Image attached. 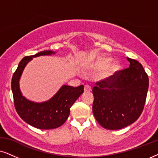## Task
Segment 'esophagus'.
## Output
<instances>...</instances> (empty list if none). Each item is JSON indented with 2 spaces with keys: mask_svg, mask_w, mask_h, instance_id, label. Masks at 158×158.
Segmentation results:
<instances>
[{
  "mask_svg": "<svg viewBox=\"0 0 158 158\" xmlns=\"http://www.w3.org/2000/svg\"><path fill=\"white\" fill-rule=\"evenodd\" d=\"M92 91V88L89 85H85V92H89Z\"/></svg>",
  "mask_w": 158,
  "mask_h": 158,
  "instance_id": "1",
  "label": "esophagus"
}]
</instances>
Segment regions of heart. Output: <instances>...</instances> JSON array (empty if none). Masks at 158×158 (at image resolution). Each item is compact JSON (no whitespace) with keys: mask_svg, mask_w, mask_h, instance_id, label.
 <instances>
[{"mask_svg":"<svg viewBox=\"0 0 158 158\" xmlns=\"http://www.w3.org/2000/svg\"><path fill=\"white\" fill-rule=\"evenodd\" d=\"M111 61V58L107 57H99L96 59L88 62L86 65L85 69L87 71H96L99 69H102L99 73V78L101 80L109 81L118 75L121 71V66L119 63L113 62L108 65Z\"/></svg>","mask_w":158,"mask_h":158,"instance_id":"b5f03b06","label":"heart"}]
</instances>
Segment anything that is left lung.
I'll return each mask as SVG.
<instances>
[{"mask_svg":"<svg viewBox=\"0 0 158 158\" xmlns=\"http://www.w3.org/2000/svg\"><path fill=\"white\" fill-rule=\"evenodd\" d=\"M129 68L114 79L96 82L92 89L94 118L105 129L118 130L131 125L144 108L149 78L142 64L127 58Z\"/></svg>","mask_w":158,"mask_h":158,"instance_id":"obj_1","label":"left lung"}]
</instances>
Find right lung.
I'll return each mask as SVG.
<instances>
[{
    "label": "right lung",
    "instance_id": "add662e5",
    "mask_svg": "<svg viewBox=\"0 0 158 158\" xmlns=\"http://www.w3.org/2000/svg\"><path fill=\"white\" fill-rule=\"evenodd\" d=\"M55 53L52 50H44L23 58L12 77L11 89L16 112L26 123L40 129H56L64 124L70 113L71 107L84 92L83 85L77 87L63 85L57 93L45 102H35L23 96L19 80L27 64L33 58Z\"/></svg>",
    "mask_w": 158,
    "mask_h": 158
}]
</instances>
